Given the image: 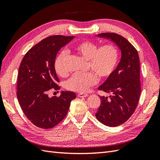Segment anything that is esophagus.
Wrapping results in <instances>:
<instances>
[{"label":"esophagus","instance_id":"esophagus-1","mask_svg":"<svg viewBox=\"0 0 160 160\" xmlns=\"http://www.w3.org/2000/svg\"><path fill=\"white\" fill-rule=\"evenodd\" d=\"M77 96L79 97V98H87V97L89 96V95L85 93H79L77 95Z\"/></svg>","mask_w":160,"mask_h":160}]
</instances>
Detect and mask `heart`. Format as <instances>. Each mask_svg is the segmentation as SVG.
Wrapping results in <instances>:
<instances>
[{
	"label": "heart",
	"instance_id": "heart-1",
	"mask_svg": "<svg viewBox=\"0 0 160 160\" xmlns=\"http://www.w3.org/2000/svg\"><path fill=\"white\" fill-rule=\"evenodd\" d=\"M73 50L77 55L88 60V69L93 72H77L72 75L65 83L66 88L70 91L79 93L86 92L98 82L96 74L100 78L108 77L112 73L117 65L118 50L113 45H105L98 48L93 42L83 41L75 45ZM67 57V52L62 51L55 59V69L61 77L68 75L66 65Z\"/></svg>",
	"mask_w": 160,
	"mask_h": 160
}]
</instances>
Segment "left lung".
<instances>
[{
  "instance_id": "1",
  "label": "left lung",
  "mask_w": 160,
  "mask_h": 160,
  "mask_svg": "<svg viewBox=\"0 0 160 160\" xmlns=\"http://www.w3.org/2000/svg\"><path fill=\"white\" fill-rule=\"evenodd\" d=\"M97 37L113 42L121 51L117 67L98 89L112 93L99 96L101 103L95 114L99 122L117 127L125 123L136 108L141 93L139 57L137 50L125 38L116 33H101Z\"/></svg>"
}]
</instances>
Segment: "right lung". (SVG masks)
I'll return each instance as SVG.
<instances>
[{
	"instance_id": "1",
	"label": "right lung",
	"mask_w": 160,
	"mask_h": 160,
	"mask_svg": "<svg viewBox=\"0 0 160 160\" xmlns=\"http://www.w3.org/2000/svg\"><path fill=\"white\" fill-rule=\"evenodd\" d=\"M75 37L55 35L47 37L32 47L21 62L18 69L17 96L23 113L38 128L50 129L65 118L72 91L61 92L59 98L48 95L51 89H60L55 69L58 52Z\"/></svg>"
}]
</instances>
